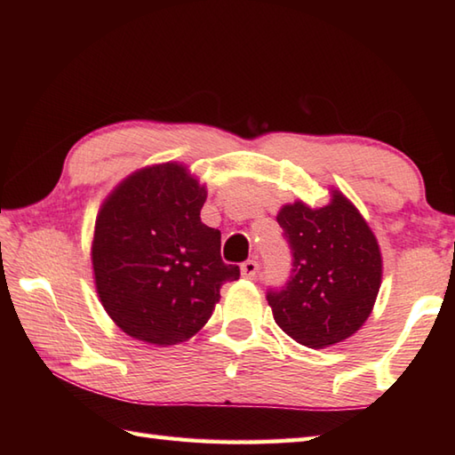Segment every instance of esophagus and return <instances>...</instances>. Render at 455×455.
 I'll return each instance as SVG.
<instances>
[{
    "label": "esophagus",
    "mask_w": 455,
    "mask_h": 455,
    "mask_svg": "<svg viewBox=\"0 0 455 455\" xmlns=\"http://www.w3.org/2000/svg\"><path fill=\"white\" fill-rule=\"evenodd\" d=\"M240 274H243V277L246 279H254L258 274L256 259H246V262H243V266H240Z\"/></svg>",
    "instance_id": "obj_1"
}]
</instances>
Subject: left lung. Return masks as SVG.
I'll list each match as a JSON object with an SVG mask.
<instances>
[{"instance_id": "8db88e82", "label": "left lung", "mask_w": 455, "mask_h": 455, "mask_svg": "<svg viewBox=\"0 0 455 455\" xmlns=\"http://www.w3.org/2000/svg\"><path fill=\"white\" fill-rule=\"evenodd\" d=\"M277 222L291 248V275L269 289L277 326L307 347H328L360 331L379 293L377 238L350 201L332 189L328 205H283Z\"/></svg>"}]
</instances>
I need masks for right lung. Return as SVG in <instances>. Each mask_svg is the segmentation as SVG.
<instances>
[{
  "mask_svg": "<svg viewBox=\"0 0 455 455\" xmlns=\"http://www.w3.org/2000/svg\"><path fill=\"white\" fill-rule=\"evenodd\" d=\"M205 186L178 162L124 178L103 201L92 243L95 289L111 321L137 340L173 346L197 334L240 277L220 233L201 222Z\"/></svg>",
  "mask_w": 455,
  "mask_h": 455,
  "instance_id": "right-lung-1",
  "label": "right lung"
}]
</instances>
